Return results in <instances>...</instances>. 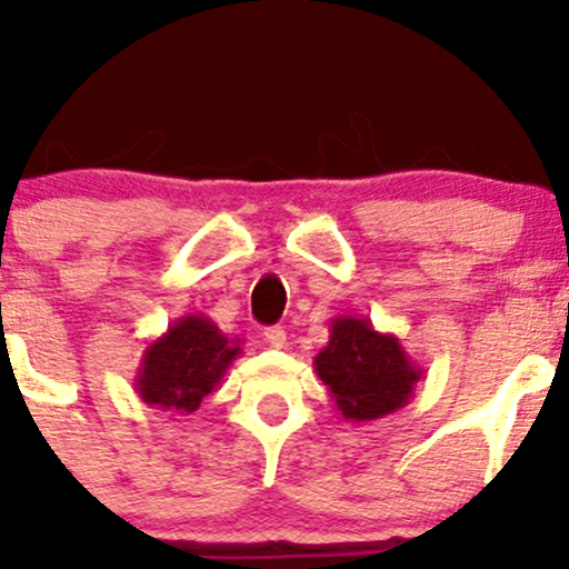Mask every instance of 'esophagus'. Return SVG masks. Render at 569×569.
Returning a JSON list of instances; mask_svg holds the SVG:
<instances>
[{
	"mask_svg": "<svg viewBox=\"0 0 569 569\" xmlns=\"http://www.w3.org/2000/svg\"><path fill=\"white\" fill-rule=\"evenodd\" d=\"M264 342L270 345V348H283V345H286V329H283V326H267Z\"/></svg>",
	"mask_w": 569,
	"mask_h": 569,
	"instance_id": "esophagus-1",
	"label": "esophagus"
}]
</instances>
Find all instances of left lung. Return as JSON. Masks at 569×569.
Listing matches in <instances>:
<instances>
[{"label": "left lung", "mask_w": 569, "mask_h": 569, "mask_svg": "<svg viewBox=\"0 0 569 569\" xmlns=\"http://www.w3.org/2000/svg\"><path fill=\"white\" fill-rule=\"evenodd\" d=\"M316 375L345 420L367 422L407 407L422 371L396 335H382L358 316H337L329 345L318 352Z\"/></svg>", "instance_id": "1"}]
</instances>
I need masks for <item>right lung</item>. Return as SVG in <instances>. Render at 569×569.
Returning a JSON list of instances; mask_svg holds the SVG:
<instances>
[{"instance_id":"obj_1","label":"right lung","mask_w":569,"mask_h":569,"mask_svg":"<svg viewBox=\"0 0 569 569\" xmlns=\"http://www.w3.org/2000/svg\"><path fill=\"white\" fill-rule=\"evenodd\" d=\"M240 352V339L221 335L211 318L189 312L149 342L133 388L147 407L192 415L219 388Z\"/></svg>"}]
</instances>
